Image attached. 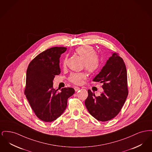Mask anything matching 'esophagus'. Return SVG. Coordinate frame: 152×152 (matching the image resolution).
<instances>
[{"instance_id":"34e87169","label":"esophagus","mask_w":152,"mask_h":152,"mask_svg":"<svg viewBox=\"0 0 152 152\" xmlns=\"http://www.w3.org/2000/svg\"><path fill=\"white\" fill-rule=\"evenodd\" d=\"M74 89H75V92H77L78 91H79L80 89V88L79 87H74Z\"/></svg>"}]
</instances>
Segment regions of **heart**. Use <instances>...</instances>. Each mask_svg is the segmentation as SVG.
Instances as JSON below:
<instances>
[{"instance_id":"1","label":"heart","mask_w":152,"mask_h":152,"mask_svg":"<svg viewBox=\"0 0 152 152\" xmlns=\"http://www.w3.org/2000/svg\"><path fill=\"white\" fill-rule=\"evenodd\" d=\"M75 52L84 60V66L88 72L94 73L100 68L101 59L100 56L96 54L94 48L89 45H83L76 49ZM66 64V58L63 61V66H65ZM87 75L83 72L72 73L69 76L68 80L73 84L79 85L86 79Z\"/></svg>"}]
</instances>
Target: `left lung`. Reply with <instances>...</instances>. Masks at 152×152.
<instances>
[{
    "instance_id": "left-lung-1",
    "label": "left lung",
    "mask_w": 152,
    "mask_h": 152,
    "mask_svg": "<svg viewBox=\"0 0 152 152\" xmlns=\"http://www.w3.org/2000/svg\"><path fill=\"white\" fill-rule=\"evenodd\" d=\"M93 81L103 84L104 92L96 96L88 89L85 105L96 119L107 121L119 113L128 94L127 72L123 58L113 53Z\"/></svg>"
}]
</instances>
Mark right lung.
Here are the masks:
<instances>
[{"instance_id":"1","label":"right lung","mask_w":152,"mask_h":152,"mask_svg":"<svg viewBox=\"0 0 152 152\" xmlns=\"http://www.w3.org/2000/svg\"><path fill=\"white\" fill-rule=\"evenodd\" d=\"M65 47H52L36 56L28 66L24 94L36 116L44 122H52L61 116L67 106L68 99L75 93L72 88L61 92L53 88L55 76L61 71V55Z\"/></svg>"}]
</instances>
